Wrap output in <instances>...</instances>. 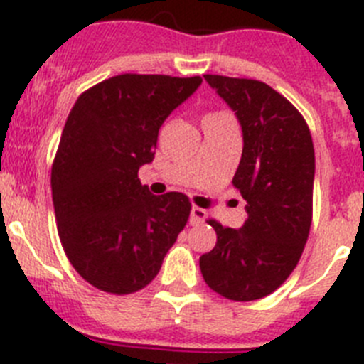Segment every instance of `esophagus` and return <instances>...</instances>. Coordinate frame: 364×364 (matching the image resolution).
Here are the masks:
<instances>
[{
  "mask_svg": "<svg viewBox=\"0 0 364 364\" xmlns=\"http://www.w3.org/2000/svg\"><path fill=\"white\" fill-rule=\"evenodd\" d=\"M206 210H203V208H199V206H192V210H190V223L192 225H199V223H203L206 219Z\"/></svg>",
  "mask_w": 364,
  "mask_h": 364,
  "instance_id": "1",
  "label": "esophagus"
}]
</instances>
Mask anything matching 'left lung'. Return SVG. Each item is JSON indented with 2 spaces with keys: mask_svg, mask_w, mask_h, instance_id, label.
<instances>
[{
  "mask_svg": "<svg viewBox=\"0 0 364 364\" xmlns=\"http://www.w3.org/2000/svg\"><path fill=\"white\" fill-rule=\"evenodd\" d=\"M235 110L243 154L232 185L247 201L241 230L208 225L218 243L199 257L203 279L230 301H255L281 287L301 259L312 225L316 156L299 110L267 83L205 74Z\"/></svg>",
  "mask_w": 364,
  "mask_h": 364,
  "instance_id": "1",
  "label": "left lung"
}]
</instances>
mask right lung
<instances>
[{
	"instance_id": "obj_1",
	"label": "right lung",
	"mask_w": 364,
	"mask_h": 364,
	"mask_svg": "<svg viewBox=\"0 0 364 364\" xmlns=\"http://www.w3.org/2000/svg\"><path fill=\"white\" fill-rule=\"evenodd\" d=\"M201 77L119 74L72 107L52 163V201L68 261L87 283L127 296L158 276L190 215L181 192L152 196L137 178L159 127Z\"/></svg>"
}]
</instances>
